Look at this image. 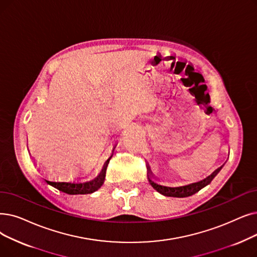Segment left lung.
Here are the masks:
<instances>
[{"label":"left lung","mask_w":257,"mask_h":257,"mask_svg":"<svg viewBox=\"0 0 257 257\" xmlns=\"http://www.w3.org/2000/svg\"><path fill=\"white\" fill-rule=\"evenodd\" d=\"M221 167H219V168L216 169L211 175L206 177L205 180L200 181V182H197V183L190 184V185H187V186H182V187H166V186H162V185H159V184L152 182L150 178H149V182H150L151 186L155 189L156 191L160 192L161 194H163L165 196L187 197V196H191V195L195 194L196 192H198L200 190V189H203L204 187L209 185L212 182V180H213V178L215 177V175L220 171Z\"/></svg>","instance_id":"8db88e82"}]
</instances>
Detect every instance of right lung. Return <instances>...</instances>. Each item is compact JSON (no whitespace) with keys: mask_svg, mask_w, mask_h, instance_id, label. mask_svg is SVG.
<instances>
[{"mask_svg":"<svg viewBox=\"0 0 257 257\" xmlns=\"http://www.w3.org/2000/svg\"><path fill=\"white\" fill-rule=\"evenodd\" d=\"M108 161L104 165V168L102 172L96 176L94 180L87 182V183H80V184H75V183H57V182H49L45 180V182L52 187L57 188L58 190L65 192L67 194H88V193H92L96 191L97 189L101 187L104 183L105 180V171H106V167H107Z\"/></svg>","mask_w":257,"mask_h":257,"instance_id":"right-lung-1","label":"right lung"}]
</instances>
